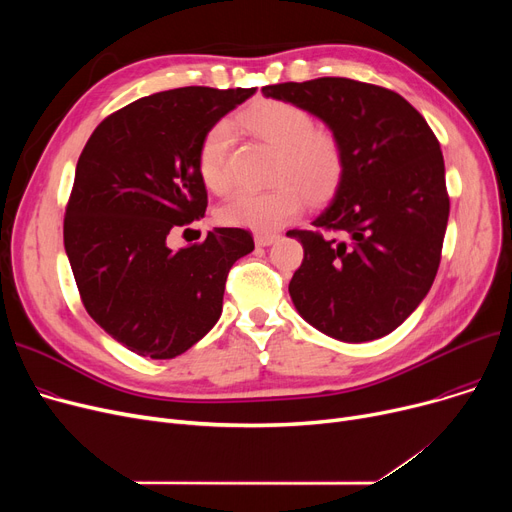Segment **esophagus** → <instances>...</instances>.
Masks as SVG:
<instances>
[{
	"mask_svg": "<svg viewBox=\"0 0 512 512\" xmlns=\"http://www.w3.org/2000/svg\"><path fill=\"white\" fill-rule=\"evenodd\" d=\"M280 238V234L276 232H257L255 234V245L257 247H270L272 242H276Z\"/></svg>",
	"mask_w": 512,
	"mask_h": 512,
	"instance_id": "obj_1",
	"label": "esophagus"
}]
</instances>
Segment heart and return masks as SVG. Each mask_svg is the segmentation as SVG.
<instances>
[{"mask_svg":"<svg viewBox=\"0 0 512 512\" xmlns=\"http://www.w3.org/2000/svg\"><path fill=\"white\" fill-rule=\"evenodd\" d=\"M240 124L276 149L272 178L280 182L265 191H236L220 207L224 224L270 232L297 218L305 197L324 201L336 191L346 166L342 141L334 130L315 126L305 107L265 99L242 112ZM230 149V122H215L199 145V174L215 193L232 184Z\"/></svg>","mask_w":512,"mask_h":512,"instance_id":"b5f03b06","label":"heart"}]
</instances>
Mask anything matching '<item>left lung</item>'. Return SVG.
<instances>
[{
  "label": "left lung",
  "instance_id": "left-lung-1",
  "mask_svg": "<svg viewBox=\"0 0 512 512\" xmlns=\"http://www.w3.org/2000/svg\"><path fill=\"white\" fill-rule=\"evenodd\" d=\"M261 91L324 120L346 157L334 201L313 228L286 232L305 249L288 284L294 307L342 342L390 334L425 299L440 267L450 199L434 130L405 97L353 78Z\"/></svg>",
  "mask_w": 512,
  "mask_h": 512
}]
</instances>
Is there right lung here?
Wrapping results in <instances>:
<instances>
[{
    "label": "right lung",
    "instance_id": "1",
    "mask_svg": "<svg viewBox=\"0 0 512 512\" xmlns=\"http://www.w3.org/2000/svg\"><path fill=\"white\" fill-rule=\"evenodd\" d=\"M255 89L182 87L107 116L78 157L64 215V247L87 313L128 351L174 359L222 315L249 230L213 228L172 251L170 230L207 209L199 174L205 132Z\"/></svg>",
    "mask_w": 512,
    "mask_h": 512
}]
</instances>
